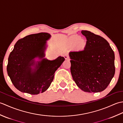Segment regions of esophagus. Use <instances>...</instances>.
<instances>
[{"instance_id": "obj_1", "label": "esophagus", "mask_w": 123, "mask_h": 123, "mask_svg": "<svg viewBox=\"0 0 123 123\" xmlns=\"http://www.w3.org/2000/svg\"><path fill=\"white\" fill-rule=\"evenodd\" d=\"M64 58H65V59H66V60H70L69 57L68 55L67 54H65L64 55Z\"/></svg>"}]
</instances>
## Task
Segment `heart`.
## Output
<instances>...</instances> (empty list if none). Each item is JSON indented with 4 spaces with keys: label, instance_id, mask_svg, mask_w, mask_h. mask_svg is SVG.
Masks as SVG:
<instances>
[{
    "label": "heart",
    "instance_id": "1",
    "mask_svg": "<svg viewBox=\"0 0 123 123\" xmlns=\"http://www.w3.org/2000/svg\"><path fill=\"white\" fill-rule=\"evenodd\" d=\"M70 43L75 44L78 41L77 43V48L78 49H82L85 48L86 45V41L83 40V39H80V37L78 36H73V37L70 38Z\"/></svg>",
    "mask_w": 123,
    "mask_h": 123
}]
</instances>
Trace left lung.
Listing matches in <instances>:
<instances>
[{"mask_svg": "<svg viewBox=\"0 0 123 123\" xmlns=\"http://www.w3.org/2000/svg\"><path fill=\"white\" fill-rule=\"evenodd\" d=\"M81 33L87 39L84 49L69 53L72 78L85 92H101L114 76V52L101 36L88 31Z\"/></svg>", "mask_w": 123, "mask_h": 123, "instance_id": "obj_1", "label": "left lung"}]
</instances>
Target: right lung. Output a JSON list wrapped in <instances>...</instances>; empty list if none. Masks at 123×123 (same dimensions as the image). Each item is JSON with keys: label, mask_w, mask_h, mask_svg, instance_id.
Instances as JSON below:
<instances>
[{"label": "right lung", "mask_w": 123, "mask_h": 123, "mask_svg": "<svg viewBox=\"0 0 123 123\" xmlns=\"http://www.w3.org/2000/svg\"><path fill=\"white\" fill-rule=\"evenodd\" d=\"M50 37L47 33L27 35L18 40L10 52L8 75L21 92L37 95L45 91L53 81L55 72L65 60L63 56L54 60L44 58L46 41ZM36 57L40 61L35 62Z\"/></svg>", "instance_id": "right-lung-1"}]
</instances>
